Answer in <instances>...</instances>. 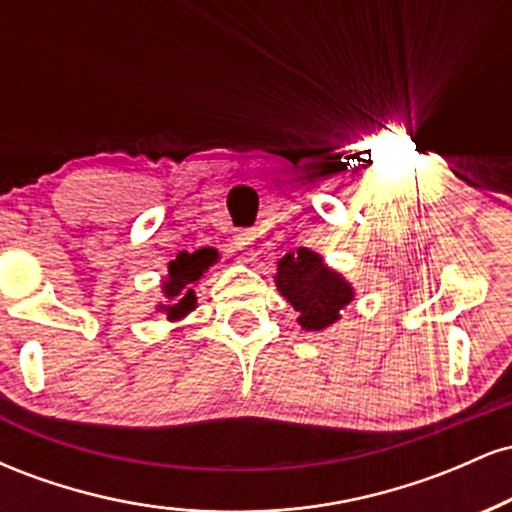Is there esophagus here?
Masks as SVG:
<instances>
[{
  "instance_id": "obj_1",
  "label": "esophagus",
  "mask_w": 512,
  "mask_h": 512,
  "mask_svg": "<svg viewBox=\"0 0 512 512\" xmlns=\"http://www.w3.org/2000/svg\"><path fill=\"white\" fill-rule=\"evenodd\" d=\"M252 240H255V233H252L250 228H240V231H236V236H233V245H236L238 250H245L248 245H252Z\"/></svg>"
}]
</instances>
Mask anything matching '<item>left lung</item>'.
<instances>
[{
  "label": "left lung",
  "mask_w": 512,
  "mask_h": 512,
  "mask_svg": "<svg viewBox=\"0 0 512 512\" xmlns=\"http://www.w3.org/2000/svg\"><path fill=\"white\" fill-rule=\"evenodd\" d=\"M276 286L281 296L301 313L303 330H325L339 320V310L351 303L354 289L332 272L320 255L298 248L279 262Z\"/></svg>",
  "instance_id": "obj_1"
}]
</instances>
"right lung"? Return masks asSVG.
<instances>
[{
	"instance_id": "1",
	"label": "right lung",
	"mask_w": 512,
	"mask_h": 512,
	"mask_svg": "<svg viewBox=\"0 0 512 512\" xmlns=\"http://www.w3.org/2000/svg\"><path fill=\"white\" fill-rule=\"evenodd\" d=\"M216 262V250L202 248L197 252H180L173 262L168 264V279L163 281V293L168 303H161V310L168 315V320H180L190 310H195V289L190 284L202 276L211 264Z\"/></svg>"
}]
</instances>
